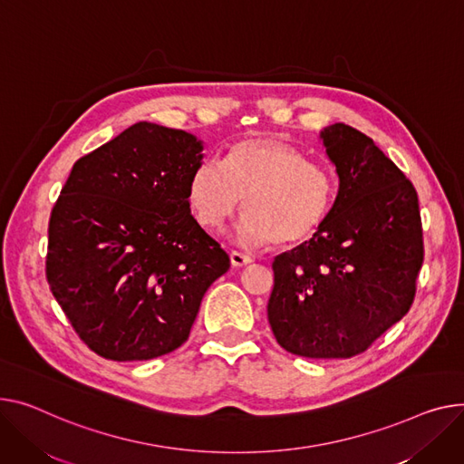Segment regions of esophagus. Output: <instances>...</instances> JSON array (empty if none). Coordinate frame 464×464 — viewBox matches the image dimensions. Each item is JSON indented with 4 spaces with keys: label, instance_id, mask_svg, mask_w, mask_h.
Returning <instances> with one entry per match:
<instances>
[{
    "label": "esophagus",
    "instance_id": "34e87169",
    "mask_svg": "<svg viewBox=\"0 0 464 464\" xmlns=\"http://www.w3.org/2000/svg\"><path fill=\"white\" fill-rule=\"evenodd\" d=\"M229 259H231V265L237 266V268L246 266V265L252 263V257H250V256H244V254H240V252H231V254H229Z\"/></svg>",
    "mask_w": 464,
    "mask_h": 464
}]
</instances>
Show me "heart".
<instances>
[{"label":"heart","mask_w":464,"mask_h":464,"mask_svg":"<svg viewBox=\"0 0 464 464\" xmlns=\"http://www.w3.org/2000/svg\"><path fill=\"white\" fill-rule=\"evenodd\" d=\"M334 171L305 160L295 145L254 136L227 147L222 164L199 162L187 198L201 227L220 229L237 214L246 198L244 216L235 238L242 244L293 248L310 240L326 222L335 203Z\"/></svg>","instance_id":"1"}]
</instances>
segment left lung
<instances>
[{
  "label": "left lung",
  "mask_w": 464,
  "mask_h": 464,
  "mask_svg": "<svg viewBox=\"0 0 464 464\" xmlns=\"http://www.w3.org/2000/svg\"><path fill=\"white\" fill-rule=\"evenodd\" d=\"M339 179L323 227L272 263L268 323L276 342L305 358H351L403 319L423 263L418 194L360 130H321Z\"/></svg>",
  "instance_id": "left-lung-1"
}]
</instances>
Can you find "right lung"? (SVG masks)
Wrapping results in <instances>:
<instances>
[{"mask_svg":"<svg viewBox=\"0 0 464 464\" xmlns=\"http://www.w3.org/2000/svg\"><path fill=\"white\" fill-rule=\"evenodd\" d=\"M203 143L140 121L82 157L48 224L46 280L82 342L113 362L150 360L190 335L229 256L190 214Z\"/></svg>","mask_w":464,"mask_h":464,"instance_id":"1","label":"right lung"}]
</instances>
